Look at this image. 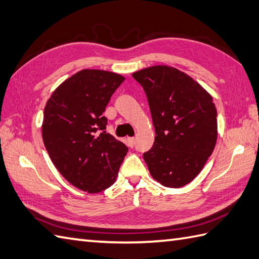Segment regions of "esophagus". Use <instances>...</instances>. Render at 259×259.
<instances>
[{"label": "esophagus", "instance_id": "34e87169", "mask_svg": "<svg viewBox=\"0 0 259 259\" xmlns=\"http://www.w3.org/2000/svg\"><path fill=\"white\" fill-rule=\"evenodd\" d=\"M128 141H129V144H130L131 146H135V144H136V139H135V138H129Z\"/></svg>", "mask_w": 259, "mask_h": 259}]
</instances>
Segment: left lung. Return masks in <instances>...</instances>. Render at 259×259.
I'll use <instances>...</instances> for the list:
<instances>
[{"mask_svg": "<svg viewBox=\"0 0 259 259\" xmlns=\"http://www.w3.org/2000/svg\"><path fill=\"white\" fill-rule=\"evenodd\" d=\"M144 88L156 137L144 159L152 178L180 188L194 180L217 141V110L212 98L180 70L155 65L137 71Z\"/></svg>", "mask_w": 259, "mask_h": 259, "instance_id": "8db88e82", "label": "left lung"}]
</instances>
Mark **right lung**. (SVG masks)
Segmentation results:
<instances>
[{"instance_id": "1", "label": "right lung", "mask_w": 259, "mask_h": 259, "mask_svg": "<svg viewBox=\"0 0 259 259\" xmlns=\"http://www.w3.org/2000/svg\"><path fill=\"white\" fill-rule=\"evenodd\" d=\"M122 75L84 69L53 91L43 114L42 138L59 172L71 185L97 194L114 184L128 148L107 134L102 114Z\"/></svg>"}]
</instances>
